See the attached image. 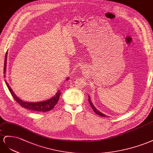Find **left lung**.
I'll return each mask as SVG.
<instances>
[{
  "instance_id": "1",
  "label": "left lung",
  "mask_w": 153,
  "mask_h": 153,
  "mask_svg": "<svg viewBox=\"0 0 153 153\" xmlns=\"http://www.w3.org/2000/svg\"><path fill=\"white\" fill-rule=\"evenodd\" d=\"M88 101H89V103H90V106H91V108H92L93 110L94 111V112L96 113V114H97V115H100V116H101V117H108L107 115H104V113H101V111H99V110H97V108H96L94 106V104H92V102H91V100H90V96H89V95H88Z\"/></svg>"
}]
</instances>
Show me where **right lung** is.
<instances>
[{"mask_svg":"<svg viewBox=\"0 0 153 153\" xmlns=\"http://www.w3.org/2000/svg\"><path fill=\"white\" fill-rule=\"evenodd\" d=\"M7 52H6V56H5V60H4V76L6 77V62H7ZM69 77L67 78V80H68ZM5 82L7 86V88L10 90L11 94L12 95L13 97L15 99V101L18 102L21 106L23 108H25L27 110H30L31 111H40V112H46L51 110L52 108L56 106V104H57L58 101H59V95L61 94V91L59 90H58L57 93L54 96V97H52L51 98L45 100L44 101H40V102H26L24 101L23 100L20 99L19 97H17L14 93V91L12 90L10 86L9 85L8 82L5 79Z\"/></svg>","mask_w":153,"mask_h":153,"instance_id":"1","label":"right lung"}]
</instances>
